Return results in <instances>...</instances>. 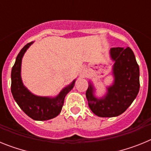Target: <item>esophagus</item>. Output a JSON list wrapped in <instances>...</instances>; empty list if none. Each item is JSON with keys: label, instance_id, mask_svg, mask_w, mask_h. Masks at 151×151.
Here are the masks:
<instances>
[{"label": "esophagus", "instance_id": "obj_1", "mask_svg": "<svg viewBox=\"0 0 151 151\" xmlns=\"http://www.w3.org/2000/svg\"><path fill=\"white\" fill-rule=\"evenodd\" d=\"M84 71H85V67L81 68V70H80V73H81V74H82V73H84Z\"/></svg>", "mask_w": 151, "mask_h": 151}]
</instances>
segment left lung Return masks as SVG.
<instances>
[{"mask_svg": "<svg viewBox=\"0 0 151 151\" xmlns=\"http://www.w3.org/2000/svg\"><path fill=\"white\" fill-rule=\"evenodd\" d=\"M110 57L114 62V82L107 88L106 94L98 98L94 95V88L90 82L87 91L91 110L100 117H115L121 115L132 104L140 88L139 66L130 47H112Z\"/></svg>", "mask_w": 151, "mask_h": 151, "instance_id": "1", "label": "left lung"}]
</instances>
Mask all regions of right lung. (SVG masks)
I'll return each mask as SVG.
<instances>
[{"instance_id":"obj_1","label":"right lung","mask_w":151,"mask_h":151,"mask_svg":"<svg viewBox=\"0 0 151 151\" xmlns=\"http://www.w3.org/2000/svg\"><path fill=\"white\" fill-rule=\"evenodd\" d=\"M32 44V41L25 45L17 55L11 71V92L19 106L30 118L38 121L48 120L60 114L65 97L74 87L76 79L54 97L37 96L29 91L22 83L21 64L24 54Z\"/></svg>"}]
</instances>
